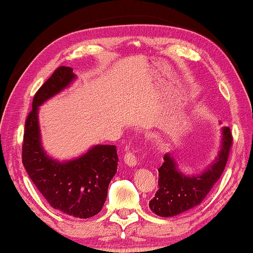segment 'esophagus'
Masks as SVG:
<instances>
[{
  "label": "esophagus",
  "instance_id": "1",
  "mask_svg": "<svg viewBox=\"0 0 253 253\" xmlns=\"http://www.w3.org/2000/svg\"><path fill=\"white\" fill-rule=\"evenodd\" d=\"M124 162H126V164L130 167H134L137 165V157H135L133 151L131 150L126 151V154L124 155Z\"/></svg>",
  "mask_w": 253,
  "mask_h": 253
}]
</instances>
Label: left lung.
<instances>
[{"label":"left lung","instance_id":"left-lung-1","mask_svg":"<svg viewBox=\"0 0 253 253\" xmlns=\"http://www.w3.org/2000/svg\"><path fill=\"white\" fill-rule=\"evenodd\" d=\"M232 141L230 127L224 126L216 159L203 173L193 175L182 173L172 155L165 154L164 163L158 169L159 189L149 201L151 211L161 217H173L203 203L224 172Z\"/></svg>","mask_w":253,"mask_h":253}]
</instances>
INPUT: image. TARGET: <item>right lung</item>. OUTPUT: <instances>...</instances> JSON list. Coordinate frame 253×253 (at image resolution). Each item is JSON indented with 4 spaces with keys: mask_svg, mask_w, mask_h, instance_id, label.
Here are the masks:
<instances>
[{
    "mask_svg": "<svg viewBox=\"0 0 253 253\" xmlns=\"http://www.w3.org/2000/svg\"><path fill=\"white\" fill-rule=\"evenodd\" d=\"M76 78L72 68L60 67L35 94L33 110L25 124L22 164L54 209L77 218H89L102 211L107 198L108 184L118 169L116 147L96 145L80 157L59 162L42 148L38 122L41 105L70 86Z\"/></svg>",
    "mask_w": 253,
    "mask_h": 253,
    "instance_id": "right-lung-1",
    "label": "right lung"
}]
</instances>
